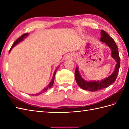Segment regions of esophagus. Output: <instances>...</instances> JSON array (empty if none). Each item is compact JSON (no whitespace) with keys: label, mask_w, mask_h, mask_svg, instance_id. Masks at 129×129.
<instances>
[{"label":"esophagus","mask_w":129,"mask_h":129,"mask_svg":"<svg viewBox=\"0 0 129 129\" xmlns=\"http://www.w3.org/2000/svg\"><path fill=\"white\" fill-rule=\"evenodd\" d=\"M72 56H71V55H67V59H72Z\"/></svg>","instance_id":"esophagus-1"}]
</instances>
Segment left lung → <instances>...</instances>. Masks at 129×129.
Masks as SVG:
<instances>
[{
    "instance_id": "1",
    "label": "left lung",
    "mask_w": 129,
    "mask_h": 129,
    "mask_svg": "<svg viewBox=\"0 0 129 129\" xmlns=\"http://www.w3.org/2000/svg\"><path fill=\"white\" fill-rule=\"evenodd\" d=\"M100 40L102 42L106 43L109 48L111 49V56L116 60L117 64L116 65L115 71L112 74L101 81H86L81 77L79 73L78 68L76 67L75 72V78L76 83L79 86L84 90H88L90 91H96L110 86L113 84L117 78V74L119 73V68L120 66V59L119 56V51L117 46L116 45L114 40L104 30H101Z\"/></svg>"
}]
</instances>
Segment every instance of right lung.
<instances>
[{"mask_svg":"<svg viewBox=\"0 0 129 129\" xmlns=\"http://www.w3.org/2000/svg\"><path fill=\"white\" fill-rule=\"evenodd\" d=\"M28 33H26L23 34L22 35H21V36H20V37L18 38V39H16V40L15 41V42L12 45V47H11V48L10 49V50H9V51H10V50H12V49L14 47V46L15 45H16L18 43H19V42H20L21 41H22V40L24 39V38H25L26 37L28 36ZM55 73H56V71H55V72L54 73V78H53V79H52V80H51V81L50 82V83L48 85V86L47 87H46L45 89H43V90H42V91H41V92H40L39 93H38V94H35V95H40V94H42V93L45 92V91H46V90H47L48 89L51 88V86H53V83H54V77H55Z\"/></svg>","mask_w":129,"mask_h":129,"instance_id":"obj_1","label":"right lung"}]
</instances>
